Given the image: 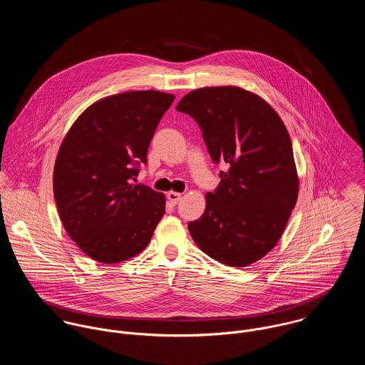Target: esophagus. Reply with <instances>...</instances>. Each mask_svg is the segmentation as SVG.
<instances>
[{"label": "esophagus", "mask_w": 365, "mask_h": 365, "mask_svg": "<svg viewBox=\"0 0 365 365\" xmlns=\"http://www.w3.org/2000/svg\"><path fill=\"white\" fill-rule=\"evenodd\" d=\"M167 200L170 201L171 205H175V204L181 200V194H180V192H175V191H170V192L167 194Z\"/></svg>", "instance_id": "34e87169"}]
</instances>
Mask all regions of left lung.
<instances>
[{
    "mask_svg": "<svg viewBox=\"0 0 365 365\" xmlns=\"http://www.w3.org/2000/svg\"><path fill=\"white\" fill-rule=\"evenodd\" d=\"M177 110L198 122L213 161L230 165L205 195L204 215L188 223L194 242L229 267L260 260L281 239L299 192L282 119L260 96L235 86L194 90Z\"/></svg>",
    "mask_w": 365,
    "mask_h": 365,
    "instance_id": "1",
    "label": "left lung"
}]
</instances>
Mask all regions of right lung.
Returning <instances> with one entry per match:
<instances>
[{"instance_id": "right-lung-1", "label": "right lung", "mask_w": 365, "mask_h": 365, "mask_svg": "<svg viewBox=\"0 0 365 365\" xmlns=\"http://www.w3.org/2000/svg\"><path fill=\"white\" fill-rule=\"evenodd\" d=\"M173 101L156 90L109 96L64 136L53 170L54 201L67 235L93 260L116 264L150 243L165 197L133 181Z\"/></svg>"}]
</instances>
